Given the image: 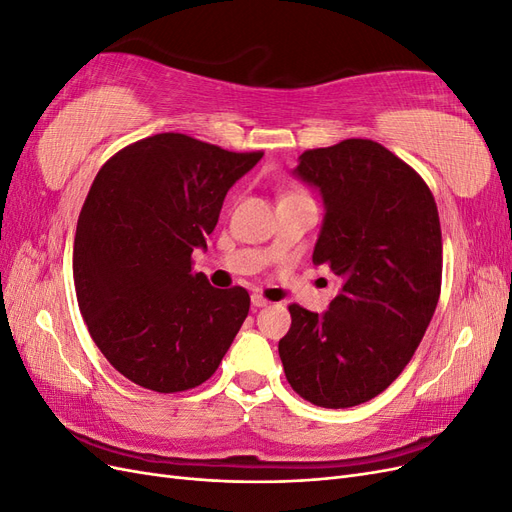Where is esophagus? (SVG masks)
<instances>
[{"mask_svg":"<svg viewBox=\"0 0 512 512\" xmlns=\"http://www.w3.org/2000/svg\"><path fill=\"white\" fill-rule=\"evenodd\" d=\"M269 305V301L265 299V297H260V294L256 292V294H252V307H267Z\"/></svg>","mask_w":512,"mask_h":512,"instance_id":"1","label":"esophagus"}]
</instances>
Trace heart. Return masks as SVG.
I'll use <instances>...</instances> for the list:
<instances>
[{
	"label": "heart",
	"mask_w": 512,
	"mask_h": 512,
	"mask_svg": "<svg viewBox=\"0 0 512 512\" xmlns=\"http://www.w3.org/2000/svg\"><path fill=\"white\" fill-rule=\"evenodd\" d=\"M290 196H297V194H290Z\"/></svg>",
	"instance_id": "heart-1"
}]
</instances>
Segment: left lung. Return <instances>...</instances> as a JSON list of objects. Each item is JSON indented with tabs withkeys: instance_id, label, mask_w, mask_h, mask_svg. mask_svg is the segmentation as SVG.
Here are the masks:
<instances>
[{
	"instance_id": "8db88e82",
	"label": "left lung",
	"mask_w": 512,
	"mask_h": 512,
	"mask_svg": "<svg viewBox=\"0 0 512 512\" xmlns=\"http://www.w3.org/2000/svg\"><path fill=\"white\" fill-rule=\"evenodd\" d=\"M292 175L320 194L314 247L342 288L322 314L290 305L280 359L290 386L320 408L380 395L429 327L442 286V230L427 183L365 138L309 149Z\"/></svg>"
}]
</instances>
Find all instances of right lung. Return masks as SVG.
<instances>
[{"mask_svg": "<svg viewBox=\"0 0 512 512\" xmlns=\"http://www.w3.org/2000/svg\"><path fill=\"white\" fill-rule=\"evenodd\" d=\"M262 151L192 136L143 138L108 160L74 237V288L91 339L121 376L158 393L209 380L250 312V294L192 273L226 192Z\"/></svg>", "mask_w": 512, "mask_h": 512, "instance_id": "1", "label": "right lung"}]
</instances>
